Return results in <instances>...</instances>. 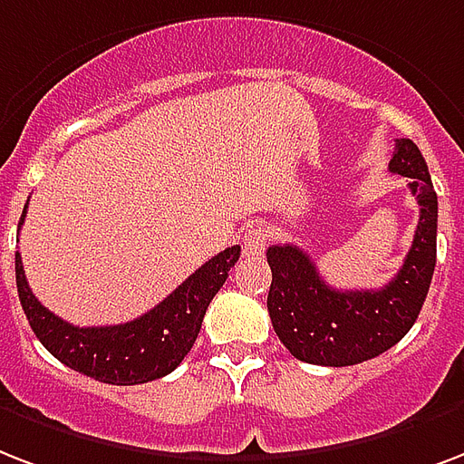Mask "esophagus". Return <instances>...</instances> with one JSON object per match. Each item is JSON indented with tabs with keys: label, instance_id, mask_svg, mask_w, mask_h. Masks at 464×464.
Instances as JSON below:
<instances>
[{
	"label": "esophagus",
	"instance_id": "1",
	"mask_svg": "<svg viewBox=\"0 0 464 464\" xmlns=\"http://www.w3.org/2000/svg\"><path fill=\"white\" fill-rule=\"evenodd\" d=\"M267 243H270V228L267 226H250L243 236V253L260 256Z\"/></svg>",
	"mask_w": 464,
	"mask_h": 464
}]
</instances>
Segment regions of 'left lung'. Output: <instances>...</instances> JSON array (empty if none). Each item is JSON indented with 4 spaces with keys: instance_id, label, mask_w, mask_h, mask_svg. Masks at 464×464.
<instances>
[{
    "instance_id": "obj_1",
    "label": "left lung",
    "mask_w": 464,
    "mask_h": 464,
    "mask_svg": "<svg viewBox=\"0 0 464 464\" xmlns=\"http://www.w3.org/2000/svg\"><path fill=\"white\" fill-rule=\"evenodd\" d=\"M389 169L409 177L419 199V226L401 270L382 289H334L302 247H267L272 270L267 311L285 348L302 362L358 365L404 338L429 295L436 267L438 197L429 165L409 138H399Z\"/></svg>"
}]
</instances>
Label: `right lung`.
Here are the masks:
<instances>
[{"instance_id":"obj_1","label":"right lung","mask_w":464,"mask_h":464,"mask_svg":"<svg viewBox=\"0 0 464 464\" xmlns=\"http://www.w3.org/2000/svg\"><path fill=\"white\" fill-rule=\"evenodd\" d=\"M24 217L26 207L19 228L24 226ZM238 257L240 246L226 247L224 253L214 256L189 275L158 306L119 326L80 328L45 309L28 287L19 253L16 289L35 338L44 343L53 358L99 382L129 387L160 380L185 360L199 335L208 304L224 287L228 270Z\"/></svg>"}]
</instances>
